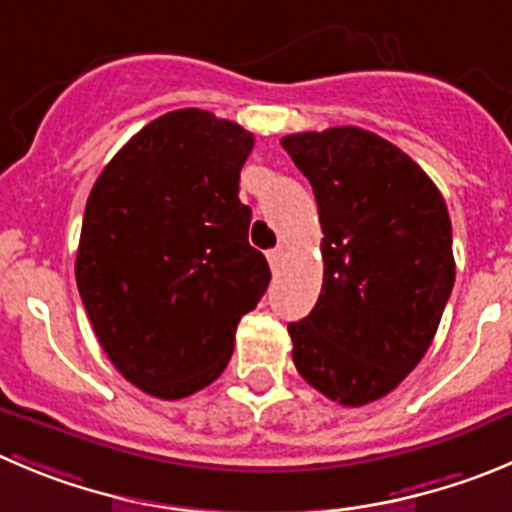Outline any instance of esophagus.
I'll return each mask as SVG.
<instances>
[{
	"label": "esophagus",
	"instance_id": "esophagus-1",
	"mask_svg": "<svg viewBox=\"0 0 512 512\" xmlns=\"http://www.w3.org/2000/svg\"><path fill=\"white\" fill-rule=\"evenodd\" d=\"M283 257H285V250H283V247H275V250L267 252V262H270L272 270H278L280 262H283Z\"/></svg>",
	"mask_w": 512,
	"mask_h": 512
}]
</instances>
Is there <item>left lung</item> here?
I'll list each match as a JSON object with an SVG mask.
<instances>
[{
    "label": "left lung",
    "mask_w": 512,
    "mask_h": 512,
    "mask_svg": "<svg viewBox=\"0 0 512 512\" xmlns=\"http://www.w3.org/2000/svg\"><path fill=\"white\" fill-rule=\"evenodd\" d=\"M321 217L323 288L290 323L293 361L343 407L394 391L422 361L455 285L442 194L401 148L356 126L285 136Z\"/></svg>",
    "instance_id": "8db88e82"
}]
</instances>
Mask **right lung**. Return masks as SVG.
<instances>
[{"label":"right lung","mask_w":512,"mask_h":512,"mask_svg":"<svg viewBox=\"0 0 512 512\" xmlns=\"http://www.w3.org/2000/svg\"><path fill=\"white\" fill-rule=\"evenodd\" d=\"M255 136L199 108L136 133L85 204L75 280L111 364L159 399L212 384L270 267L247 242L240 171Z\"/></svg>","instance_id":"1"}]
</instances>
